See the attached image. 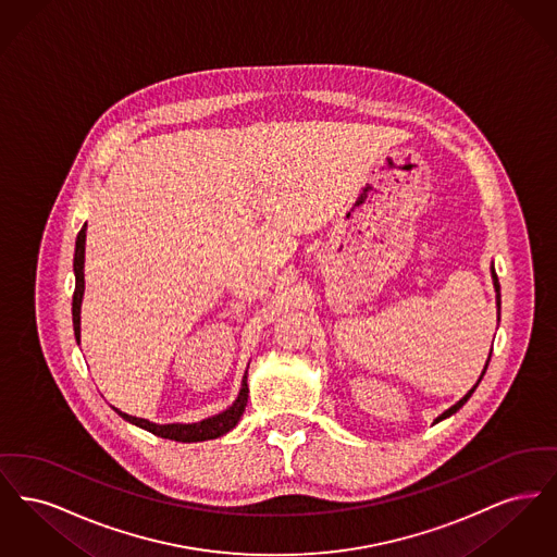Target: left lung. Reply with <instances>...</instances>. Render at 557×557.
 Returning <instances> with one entry per match:
<instances>
[{"instance_id": "obj_1", "label": "left lung", "mask_w": 557, "mask_h": 557, "mask_svg": "<svg viewBox=\"0 0 557 557\" xmlns=\"http://www.w3.org/2000/svg\"><path fill=\"white\" fill-rule=\"evenodd\" d=\"M491 275H493V286H495V292H497V313H499V319H502V288H499V277H497V273H495V267H491ZM491 352H493V348H491ZM488 361H491V357L486 359V366H484V370H482V373H480V377H478L476 384H474V388L466 395V397L461 398V400H457L453 407H449L445 413H441L436 420H434V424H438L441 420H445V418H449V416H453L455 411H459L466 403H468V398L472 397V393L476 391L478 384H480V380H482V375L486 373V368H488Z\"/></svg>"}]
</instances>
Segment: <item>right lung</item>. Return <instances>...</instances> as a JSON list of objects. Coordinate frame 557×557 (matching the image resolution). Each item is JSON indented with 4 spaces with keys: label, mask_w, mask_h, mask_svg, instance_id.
<instances>
[{
    "label": "right lung",
    "mask_w": 557,
    "mask_h": 557,
    "mask_svg": "<svg viewBox=\"0 0 557 557\" xmlns=\"http://www.w3.org/2000/svg\"><path fill=\"white\" fill-rule=\"evenodd\" d=\"M85 230L87 223L81 227L79 236L75 242V261H73V269H75V294H73V330H75V338L81 341V300H83V292H85V277H83V265H85ZM248 403V384H246V373L242 377V388H239L238 398L221 413L207 418L202 422L196 424H154L148 422L144 418H135L129 413L119 411L116 407H112L125 422L133 425H139L148 432H152L154 436L160 438H169V441H177V443H198V441H211V438H219L223 434H227L230 430H234L236 424L246 409Z\"/></svg>",
    "instance_id": "1"
}]
</instances>
